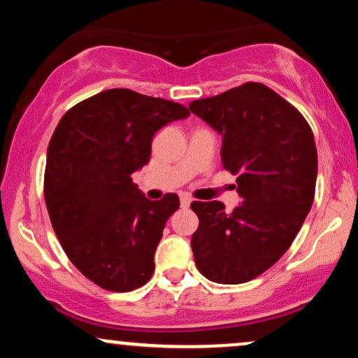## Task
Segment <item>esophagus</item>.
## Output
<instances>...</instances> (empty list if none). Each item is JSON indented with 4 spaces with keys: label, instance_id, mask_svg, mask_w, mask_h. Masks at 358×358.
Returning <instances> with one entry per match:
<instances>
[{
    "label": "esophagus",
    "instance_id": "esophagus-1",
    "mask_svg": "<svg viewBox=\"0 0 358 358\" xmlns=\"http://www.w3.org/2000/svg\"><path fill=\"white\" fill-rule=\"evenodd\" d=\"M190 203H192V199H190V196H187V195H182V196H180V205H182L183 208L190 207Z\"/></svg>",
    "mask_w": 358,
    "mask_h": 358
}]
</instances>
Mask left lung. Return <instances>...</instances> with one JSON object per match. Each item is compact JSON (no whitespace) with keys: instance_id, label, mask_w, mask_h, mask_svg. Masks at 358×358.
I'll return each mask as SVG.
<instances>
[{"instance_id":"8db88e82","label":"left lung","mask_w":358,"mask_h":358,"mask_svg":"<svg viewBox=\"0 0 358 358\" xmlns=\"http://www.w3.org/2000/svg\"><path fill=\"white\" fill-rule=\"evenodd\" d=\"M222 136V165L237 175L239 207L193 202L192 250L200 273L241 285L269 269L301 229L315 199L318 155L305 117L257 82L190 102Z\"/></svg>"}]
</instances>
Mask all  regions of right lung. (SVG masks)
I'll use <instances>...</instances> for the list:
<instances>
[{
  "label": "right lung",
  "mask_w": 358,
  "mask_h": 358,
  "mask_svg": "<svg viewBox=\"0 0 358 358\" xmlns=\"http://www.w3.org/2000/svg\"><path fill=\"white\" fill-rule=\"evenodd\" d=\"M188 116L176 102L110 89L73 106L55 127L45 203L65 254L97 286L122 293L150 281L180 200L146 199L131 175L150 162L156 131Z\"/></svg>",
  "instance_id": "right-lung-1"
}]
</instances>
